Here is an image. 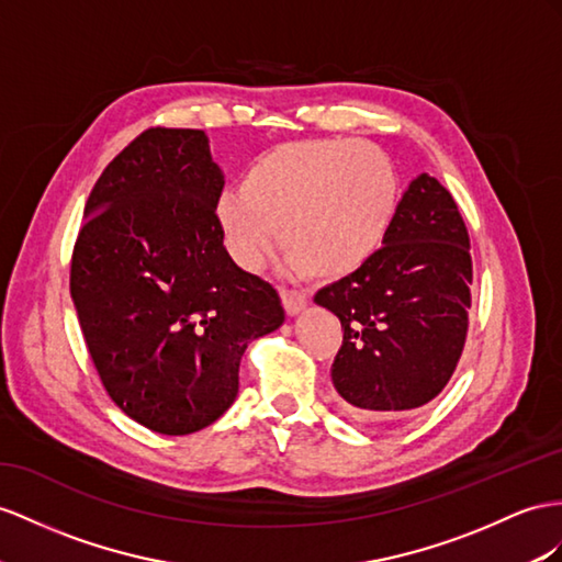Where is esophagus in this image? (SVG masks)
I'll use <instances>...</instances> for the list:
<instances>
[{
	"mask_svg": "<svg viewBox=\"0 0 562 562\" xmlns=\"http://www.w3.org/2000/svg\"><path fill=\"white\" fill-rule=\"evenodd\" d=\"M282 304H284L286 313L296 315L306 308L308 294L304 290H282Z\"/></svg>",
	"mask_w": 562,
	"mask_h": 562,
	"instance_id": "34e87169",
	"label": "esophagus"
}]
</instances>
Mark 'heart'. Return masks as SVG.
I'll list each match as a JSON object with an SVG mask.
<instances>
[{
  "label": "heart",
  "mask_w": 562,
  "mask_h": 562,
  "mask_svg": "<svg viewBox=\"0 0 562 562\" xmlns=\"http://www.w3.org/2000/svg\"><path fill=\"white\" fill-rule=\"evenodd\" d=\"M398 180L386 154L361 142H301L254 161L241 192L215 206L229 256L258 268L276 244L313 278L368 263L390 233Z\"/></svg>",
  "instance_id": "heart-1"
}]
</instances>
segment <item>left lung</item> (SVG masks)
I'll list each match as a JSON object with an SVG mask.
<instances>
[{"label":"left lung","mask_w":562,"mask_h":562,"mask_svg":"<svg viewBox=\"0 0 562 562\" xmlns=\"http://www.w3.org/2000/svg\"><path fill=\"white\" fill-rule=\"evenodd\" d=\"M384 247L313 296L341 321L333 384L356 420L392 423L451 380L468 335L470 237L427 172L401 196Z\"/></svg>","instance_id":"left-lung-1"}]
</instances>
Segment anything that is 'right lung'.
Instances as JSON below:
<instances>
[{
    "instance_id": "right-lung-1",
    "label": "right lung",
    "mask_w": 562,
    "mask_h": 562,
    "mask_svg": "<svg viewBox=\"0 0 562 562\" xmlns=\"http://www.w3.org/2000/svg\"><path fill=\"white\" fill-rule=\"evenodd\" d=\"M223 184L204 133L151 127L85 204L70 263L82 337L113 404L158 435L218 420L244 351L284 323L276 286L223 247Z\"/></svg>"
}]
</instances>
